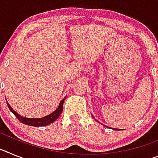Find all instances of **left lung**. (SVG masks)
Masks as SVG:
<instances>
[{
	"mask_svg": "<svg viewBox=\"0 0 158 158\" xmlns=\"http://www.w3.org/2000/svg\"><path fill=\"white\" fill-rule=\"evenodd\" d=\"M117 130H118V129H117Z\"/></svg>",
	"mask_w": 158,
	"mask_h": 158,
	"instance_id": "1",
	"label": "left lung"
}]
</instances>
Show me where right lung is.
<instances>
[{"label":"right lung","instance_id":"add662e5","mask_svg":"<svg viewBox=\"0 0 158 158\" xmlns=\"http://www.w3.org/2000/svg\"><path fill=\"white\" fill-rule=\"evenodd\" d=\"M65 98L60 102L59 105H58V107L57 108L54 112H52L50 115H47L45 117H43V118H24V117L20 116L19 115H18L16 111L12 109L11 106L8 104V103L7 102V104H8V107L9 108L11 111L13 113L15 116L19 119L22 123L26 124V125H28V126H32V127H43V126H47V125H49V124L52 123L53 122L56 120L57 118L60 116L61 113H62V110H63V103L64 100H65Z\"/></svg>","mask_w":158,"mask_h":158}]
</instances>
